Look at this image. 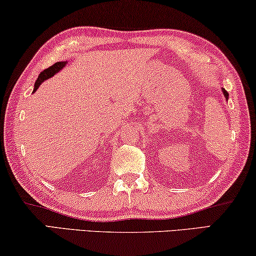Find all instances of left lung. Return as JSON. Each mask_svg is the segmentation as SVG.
<instances>
[{
	"label": "left lung",
	"mask_w": 256,
	"mask_h": 256,
	"mask_svg": "<svg viewBox=\"0 0 256 256\" xmlns=\"http://www.w3.org/2000/svg\"><path fill=\"white\" fill-rule=\"evenodd\" d=\"M222 92H224V95H225L226 98H228V92L225 90V89H224V90H222Z\"/></svg>",
	"instance_id": "left-lung-1"
}]
</instances>
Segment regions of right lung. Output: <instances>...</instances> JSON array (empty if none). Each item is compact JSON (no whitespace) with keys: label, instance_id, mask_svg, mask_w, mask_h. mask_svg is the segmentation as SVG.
Returning <instances> with one entry per match:
<instances>
[{"label":"right lung","instance_id":"1","mask_svg":"<svg viewBox=\"0 0 256 256\" xmlns=\"http://www.w3.org/2000/svg\"><path fill=\"white\" fill-rule=\"evenodd\" d=\"M66 64H67V61H60V62H56L54 64H52L51 67L46 68V70H42V73L39 74L37 81H36L34 92L37 90L38 87L42 84V81L48 80V78H52L53 75L56 74L58 72H59V70H61V68H64V66H66Z\"/></svg>","mask_w":256,"mask_h":256}]
</instances>
